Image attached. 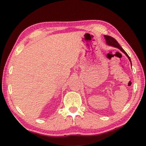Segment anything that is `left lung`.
Returning <instances> with one entry per match:
<instances>
[{"mask_svg":"<svg viewBox=\"0 0 146 146\" xmlns=\"http://www.w3.org/2000/svg\"><path fill=\"white\" fill-rule=\"evenodd\" d=\"M104 37H105V40H106L107 44L108 45H110V46H113V47H115V48H118V49H119L121 51H122V52H123V53L125 54V55L127 56L128 57L129 61H131V58H130V57L129 56L128 54H127V52H126L124 50H123V48H122V47H121V46L119 45V43H118V42L116 41L115 39L113 38H112V37L110 36H106V35H105Z\"/></svg>","mask_w":146,"mask_h":146,"instance_id":"8db88e82","label":"left lung"}]
</instances>
